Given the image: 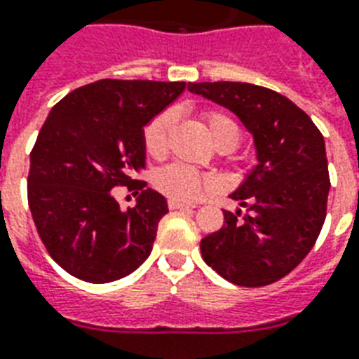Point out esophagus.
<instances>
[{
	"label": "esophagus",
	"mask_w": 359,
	"mask_h": 359,
	"mask_svg": "<svg viewBox=\"0 0 359 359\" xmlns=\"http://www.w3.org/2000/svg\"><path fill=\"white\" fill-rule=\"evenodd\" d=\"M168 208L183 209V208H196V205H194V203H189V202H182V200H176V198H170V200H168Z\"/></svg>",
	"instance_id": "34e87169"
}]
</instances>
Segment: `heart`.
<instances>
[{"instance_id": "b5f03b06", "label": "heart", "mask_w": 359, "mask_h": 359, "mask_svg": "<svg viewBox=\"0 0 359 359\" xmlns=\"http://www.w3.org/2000/svg\"><path fill=\"white\" fill-rule=\"evenodd\" d=\"M205 128H208L209 139L213 140L215 146L226 144L231 150L239 142V128L233 120L224 113H205ZM174 114L170 111L157 114L146 124L142 131V142L144 150L150 157H163L168 148V137H170ZM154 185L161 193L176 200H193L209 187V180L191 166L172 163V165L161 166L154 172Z\"/></svg>"}]
</instances>
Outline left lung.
Masks as SVG:
<instances>
[{
	"label": "left lung",
	"instance_id": "obj_1",
	"mask_svg": "<svg viewBox=\"0 0 359 359\" xmlns=\"http://www.w3.org/2000/svg\"><path fill=\"white\" fill-rule=\"evenodd\" d=\"M187 88L231 111L256 150V166L229 194L245 211L222 209V228L200 243L203 261L235 285L278 282L308 256L325 224V137L302 109L271 88L233 81Z\"/></svg>",
	"mask_w": 359,
	"mask_h": 359
}]
</instances>
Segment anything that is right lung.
<instances>
[{"label": "right lung", "mask_w": 359, "mask_h": 359, "mask_svg": "<svg viewBox=\"0 0 359 359\" xmlns=\"http://www.w3.org/2000/svg\"><path fill=\"white\" fill-rule=\"evenodd\" d=\"M183 90V81L100 79L50 111L31 151L27 198L46 250L68 274L109 283L148 259L168 203L133 180L146 168L142 131ZM122 184L141 191L126 212L114 196Z\"/></svg>", "instance_id": "add662e5"}]
</instances>
